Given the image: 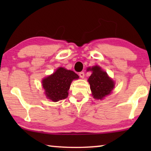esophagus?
I'll list each match as a JSON object with an SVG mask.
<instances>
[{
	"label": "esophagus",
	"instance_id": "obj_1",
	"mask_svg": "<svg viewBox=\"0 0 151 151\" xmlns=\"http://www.w3.org/2000/svg\"><path fill=\"white\" fill-rule=\"evenodd\" d=\"M79 76H80V77L81 78H84V73L83 71L80 72V73H79Z\"/></svg>",
	"mask_w": 151,
	"mask_h": 151
}]
</instances>
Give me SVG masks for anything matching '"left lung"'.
I'll list each match as a JSON object with an SVG mask.
<instances>
[{
    "label": "left lung",
    "mask_w": 151,
    "mask_h": 151,
    "mask_svg": "<svg viewBox=\"0 0 151 151\" xmlns=\"http://www.w3.org/2000/svg\"><path fill=\"white\" fill-rule=\"evenodd\" d=\"M88 71L91 70L93 73L88 78L90 88L92 95L96 99H102L111 93L114 88V82L109 77L106 72L98 66L88 68Z\"/></svg>",
    "instance_id": "obj_1"
}]
</instances>
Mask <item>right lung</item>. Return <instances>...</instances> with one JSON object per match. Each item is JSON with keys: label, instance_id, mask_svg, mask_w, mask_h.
Wrapping results in <instances>:
<instances>
[{"label": "right lung", "instance_id": "obj_1", "mask_svg": "<svg viewBox=\"0 0 151 151\" xmlns=\"http://www.w3.org/2000/svg\"><path fill=\"white\" fill-rule=\"evenodd\" d=\"M79 78L73 71L59 67L55 73L42 80V86L45 95L53 102L67 98L68 91L71 82Z\"/></svg>", "mask_w": 151, "mask_h": 151}]
</instances>
